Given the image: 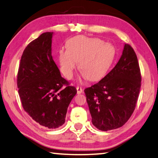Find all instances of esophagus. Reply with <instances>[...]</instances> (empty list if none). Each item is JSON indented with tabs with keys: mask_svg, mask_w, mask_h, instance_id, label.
Instances as JSON below:
<instances>
[{
	"mask_svg": "<svg viewBox=\"0 0 158 158\" xmlns=\"http://www.w3.org/2000/svg\"><path fill=\"white\" fill-rule=\"evenodd\" d=\"M76 90H77V93H78V94H81V93H83V90L82 88L77 87Z\"/></svg>",
	"mask_w": 158,
	"mask_h": 158,
	"instance_id": "1",
	"label": "esophagus"
}]
</instances>
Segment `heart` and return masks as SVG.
<instances>
[{
    "instance_id": "obj_1",
    "label": "heart",
    "mask_w": 158,
    "mask_h": 158,
    "mask_svg": "<svg viewBox=\"0 0 158 158\" xmlns=\"http://www.w3.org/2000/svg\"><path fill=\"white\" fill-rule=\"evenodd\" d=\"M113 45L105 43L99 38L76 36L67 42V50L59 51L61 72L68 79L73 76L78 66L85 78L98 81L106 76L115 57Z\"/></svg>"
}]
</instances>
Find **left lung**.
Instances as JSON below:
<instances>
[{
	"mask_svg": "<svg viewBox=\"0 0 158 158\" xmlns=\"http://www.w3.org/2000/svg\"><path fill=\"white\" fill-rule=\"evenodd\" d=\"M140 82L136 54L125 44L114 68L97 84L85 89L93 125L102 131L123 126L136 107Z\"/></svg>",
	"mask_w": 158,
	"mask_h": 158,
	"instance_id": "obj_1",
	"label": "left lung"
}]
</instances>
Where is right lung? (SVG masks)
<instances>
[{
	"label": "right lung",
	"mask_w": 158,
	"mask_h": 158,
	"mask_svg": "<svg viewBox=\"0 0 158 158\" xmlns=\"http://www.w3.org/2000/svg\"><path fill=\"white\" fill-rule=\"evenodd\" d=\"M52 36L53 32H46L26 47L17 79L24 110L35 121L49 129L64 124L67 108L77 93L74 86L60 76L53 60Z\"/></svg>",
	"instance_id": "obj_1"
}]
</instances>
